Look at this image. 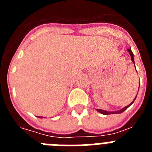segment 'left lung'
<instances>
[{"instance_id": "obj_1", "label": "left lung", "mask_w": 152, "mask_h": 152, "mask_svg": "<svg viewBox=\"0 0 152 152\" xmlns=\"http://www.w3.org/2000/svg\"><path fill=\"white\" fill-rule=\"evenodd\" d=\"M127 50H128L130 56H131V60H132V62L134 63V64H135V61H134V55H133V53H132V52L131 48H130V49H127ZM135 70H136V69H135ZM137 94H138V93H137ZM136 96H137V95H136ZM136 96H135V99H134V100H135V99H136ZM134 100H133V101H132V103H130V104H129L128 106H126V107H123V109H121V110H118V111H113V112H110V111L103 110H99V109H96V110H97L99 113H101V114H103V115H109V114L122 113L124 112V111L126 110V109L129 108V107L130 106H131L132 104V103H134Z\"/></svg>"}]
</instances>
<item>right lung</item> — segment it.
<instances>
[{
  "label": "right lung",
  "mask_w": 152,
  "mask_h": 152,
  "mask_svg": "<svg viewBox=\"0 0 152 152\" xmlns=\"http://www.w3.org/2000/svg\"><path fill=\"white\" fill-rule=\"evenodd\" d=\"M37 117H38V116H37ZM39 118H42V116H39Z\"/></svg>",
  "instance_id": "1"
}]
</instances>
